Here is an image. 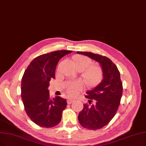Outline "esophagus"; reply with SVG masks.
I'll list each match as a JSON object with an SVG mask.
<instances>
[{
	"label": "esophagus",
	"instance_id": "1",
	"mask_svg": "<svg viewBox=\"0 0 146 146\" xmlns=\"http://www.w3.org/2000/svg\"><path fill=\"white\" fill-rule=\"evenodd\" d=\"M75 100H73V99H71V98H69L67 100V103L68 104H71V103H72Z\"/></svg>",
	"mask_w": 146,
	"mask_h": 146
}]
</instances>
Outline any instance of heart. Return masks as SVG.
<instances>
[{
    "label": "heart",
    "instance_id": "heart-1",
    "mask_svg": "<svg viewBox=\"0 0 146 146\" xmlns=\"http://www.w3.org/2000/svg\"><path fill=\"white\" fill-rule=\"evenodd\" d=\"M75 60L78 69H81L83 71L86 70L84 77L89 82H93L100 77V69L96 66H90L92 64V60L90 58L84 56H76L75 57ZM82 87L83 84L78 81L69 83L66 87V90L70 95L74 96L76 95Z\"/></svg>",
    "mask_w": 146,
    "mask_h": 146
}]
</instances>
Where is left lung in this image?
<instances>
[{
	"label": "left lung",
	"mask_w": 146,
	"mask_h": 146,
	"mask_svg": "<svg viewBox=\"0 0 146 146\" xmlns=\"http://www.w3.org/2000/svg\"><path fill=\"white\" fill-rule=\"evenodd\" d=\"M100 63L103 80L95 88L87 91L85 97L89 103L84 104L78 114L80 124L90 130H96L106 126L116 114L120 104L123 85L117 66L109 58L91 52L77 51Z\"/></svg>",
	"instance_id": "obj_1"
}]
</instances>
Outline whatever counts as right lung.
I'll return each instance as SVG.
<instances>
[{
    "mask_svg": "<svg viewBox=\"0 0 146 146\" xmlns=\"http://www.w3.org/2000/svg\"><path fill=\"white\" fill-rule=\"evenodd\" d=\"M71 50H58L40 55L29 64L21 80V96L25 110L31 120L42 127H54L60 123L66 100L50 98L49 82L55 78L58 62Z\"/></svg>",
    "mask_w": 146,
    "mask_h": 146,
    "instance_id": "add662e5",
    "label": "right lung"
}]
</instances>
